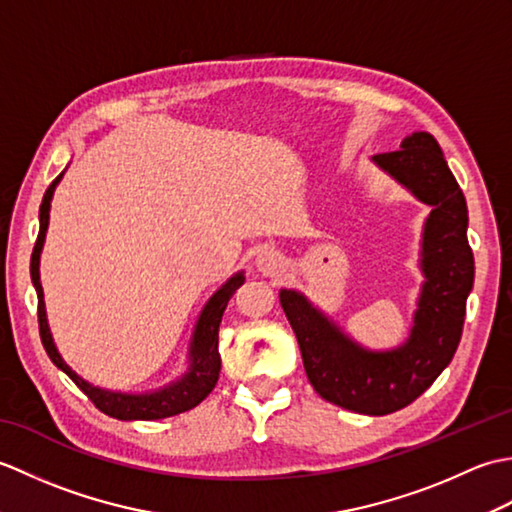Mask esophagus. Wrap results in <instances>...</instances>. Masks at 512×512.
Instances as JSON below:
<instances>
[{
	"label": "esophagus",
	"mask_w": 512,
	"mask_h": 512,
	"mask_svg": "<svg viewBox=\"0 0 512 512\" xmlns=\"http://www.w3.org/2000/svg\"><path fill=\"white\" fill-rule=\"evenodd\" d=\"M279 262H281V259H279L277 253H264V255L257 257V268L262 270L264 275H273L275 270L279 268Z\"/></svg>",
	"instance_id": "1"
}]
</instances>
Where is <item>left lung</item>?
<instances>
[{
  "label": "left lung",
  "instance_id": "8db88e82",
  "mask_svg": "<svg viewBox=\"0 0 512 512\" xmlns=\"http://www.w3.org/2000/svg\"><path fill=\"white\" fill-rule=\"evenodd\" d=\"M376 165L433 206L424 226L422 270L427 275L409 341L374 354L354 345L299 292L281 290L279 301L295 330L303 367L323 398L367 416H387L424 394L458 350L466 297L473 288V250L466 239L469 211L438 140L416 132L398 151L374 156Z\"/></svg>",
  "mask_w": 512,
  "mask_h": 512
}]
</instances>
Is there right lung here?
<instances>
[{
	"mask_svg": "<svg viewBox=\"0 0 512 512\" xmlns=\"http://www.w3.org/2000/svg\"><path fill=\"white\" fill-rule=\"evenodd\" d=\"M61 176L63 173H59V176L52 180L46 195H43V202L39 209V222H41L39 235H37V242H35V248H32V257H30V277H32V284H35V288H37V297H39V308H37L39 334H41V343H43V347H46V352L50 356V361L59 369H63V372L74 380V385L94 402L96 409L107 413V416L116 418V420H160V418L176 416V413L189 411L195 405H200V402L209 396L213 387L217 385V378H220L222 356H220V350H217V334H220V323H222V314L226 310V303L233 297V292L244 284V275L239 273V275L228 279L226 284L211 297V301L206 303V308L198 321V328H195V336H193L191 372L184 376L180 383L162 389V391H158V394H145V396L114 394V391L92 387L90 383H85L83 378L76 376L72 369L61 361V356L57 352V347H54L50 330H48L46 310H43V290H41V281H39V253H41L43 237H46V228H48L52 191H54V187H57Z\"/></svg>",
	"mask_w": 512,
	"mask_h": 512,
	"instance_id": "obj_1",
	"label": "right lung"
}]
</instances>
